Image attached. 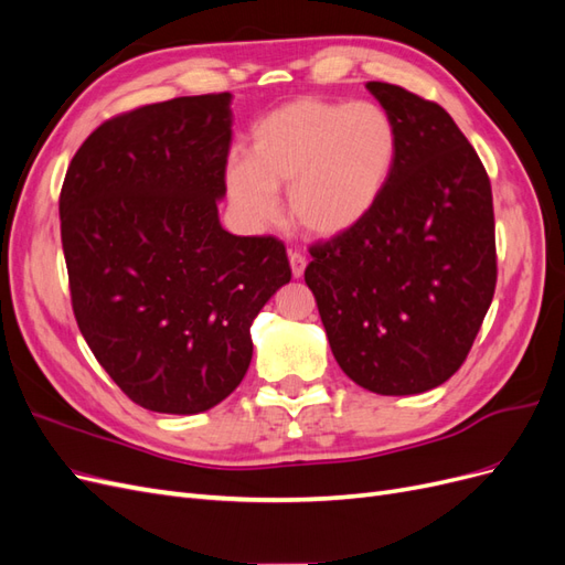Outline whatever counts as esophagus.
Returning a JSON list of instances; mask_svg holds the SVG:
<instances>
[{
  "label": "esophagus",
  "mask_w": 565,
  "mask_h": 565,
  "mask_svg": "<svg viewBox=\"0 0 565 565\" xmlns=\"http://www.w3.org/2000/svg\"><path fill=\"white\" fill-rule=\"evenodd\" d=\"M289 266H292V276L301 278L306 268V256L301 252H289Z\"/></svg>",
  "instance_id": "esophagus-1"
}]
</instances>
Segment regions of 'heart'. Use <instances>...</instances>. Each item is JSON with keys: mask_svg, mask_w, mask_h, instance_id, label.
I'll list each match as a JSON object with an SVG mask.
<instances>
[{"mask_svg": "<svg viewBox=\"0 0 565 565\" xmlns=\"http://www.w3.org/2000/svg\"><path fill=\"white\" fill-rule=\"evenodd\" d=\"M401 136L377 104L297 98L268 113L249 136L247 158L228 162V195L252 224L278 212L313 237H337L377 207L398 162Z\"/></svg>", "mask_w": 565, "mask_h": 565, "instance_id": "heart-1", "label": "heart"}]
</instances>
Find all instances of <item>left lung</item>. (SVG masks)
<instances>
[{"mask_svg":"<svg viewBox=\"0 0 565 565\" xmlns=\"http://www.w3.org/2000/svg\"><path fill=\"white\" fill-rule=\"evenodd\" d=\"M401 136L382 200L309 247L303 280L339 367L367 391L409 396L467 361L498 285L492 188L452 117L398 84L367 82Z\"/></svg>","mask_w":565,"mask_h":565,"instance_id":"1","label":"left lung"}]
</instances>
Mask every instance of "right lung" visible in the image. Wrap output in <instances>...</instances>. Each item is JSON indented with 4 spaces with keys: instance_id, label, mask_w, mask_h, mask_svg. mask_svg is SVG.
<instances>
[{
    "instance_id": "right-lung-1",
    "label": "right lung",
    "mask_w": 565,
    "mask_h": 565,
    "mask_svg": "<svg viewBox=\"0 0 565 565\" xmlns=\"http://www.w3.org/2000/svg\"><path fill=\"white\" fill-rule=\"evenodd\" d=\"M231 94L181 96L89 134L58 198L77 328L125 396L195 415L243 382L249 328L292 268L273 235L221 228Z\"/></svg>"
}]
</instances>
